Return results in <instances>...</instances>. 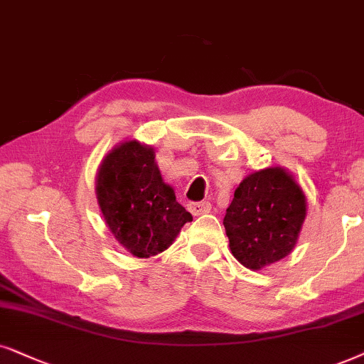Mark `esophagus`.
Wrapping results in <instances>:
<instances>
[{
    "label": "esophagus",
    "instance_id": "esophagus-1",
    "mask_svg": "<svg viewBox=\"0 0 364 364\" xmlns=\"http://www.w3.org/2000/svg\"><path fill=\"white\" fill-rule=\"evenodd\" d=\"M188 210H190L191 215H195V216L206 215V213L211 211V203H208V201L190 203V205H188Z\"/></svg>",
    "mask_w": 364,
    "mask_h": 364
}]
</instances>
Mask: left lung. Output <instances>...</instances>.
<instances>
[{
    "label": "left lung",
    "mask_w": 364,
    "mask_h": 364,
    "mask_svg": "<svg viewBox=\"0 0 364 364\" xmlns=\"http://www.w3.org/2000/svg\"><path fill=\"white\" fill-rule=\"evenodd\" d=\"M306 218V196L284 168H264L236 188L225 220L232 256L258 271L283 259L296 245Z\"/></svg>",
    "instance_id": "left-lung-1"
}]
</instances>
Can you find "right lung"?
Segmentation results:
<instances>
[{
    "label": "right lung",
    "mask_w": 364,
    "mask_h": 364,
    "mask_svg": "<svg viewBox=\"0 0 364 364\" xmlns=\"http://www.w3.org/2000/svg\"><path fill=\"white\" fill-rule=\"evenodd\" d=\"M96 198L116 241L136 258L161 253L193 220L163 181L154 149L129 139L103 158Z\"/></svg>",
    "instance_id": "obj_1"
}]
</instances>
